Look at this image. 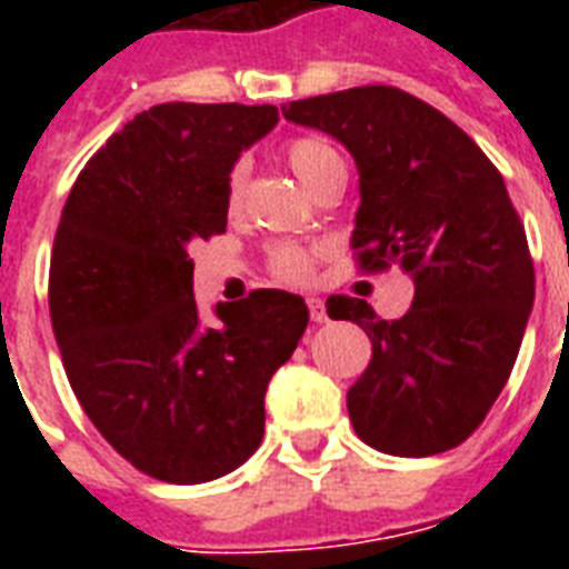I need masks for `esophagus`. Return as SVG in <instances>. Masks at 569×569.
Wrapping results in <instances>:
<instances>
[{
  "instance_id": "1",
  "label": "esophagus",
  "mask_w": 569,
  "mask_h": 569,
  "mask_svg": "<svg viewBox=\"0 0 569 569\" xmlns=\"http://www.w3.org/2000/svg\"><path fill=\"white\" fill-rule=\"evenodd\" d=\"M307 307H310V319L316 321V325H325V321H328L325 301H319V298H310V301H307Z\"/></svg>"
}]
</instances>
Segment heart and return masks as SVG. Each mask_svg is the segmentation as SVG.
<instances>
[{"label":"heart","mask_w":569,"mask_h":569,"mask_svg":"<svg viewBox=\"0 0 569 569\" xmlns=\"http://www.w3.org/2000/svg\"><path fill=\"white\" fill-rule=\"evenodd\" d=\"M283 159L286 164L292 168L295 177L307 186V189L316 194L321 182L333 177L337 171H346V162L328 138L319 136H298L289 138L283 144ZM244 182H248V173H244V164L236 162L223 177V206L227 212H239L241 203H244ZM268 271L283 280V283H307L312 277V253L301 244H277L268 253Z\"/></svg>","instance_id":"obj_1"}]
</instances>
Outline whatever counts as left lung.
Instances as JSON below:
<instances>
[{"label":"left lung","mask_w":569,"mask_h":569,"mask_svg":"<svg viewBox=\"0 0 569 569\" xmlns=\"http://www.w3.org/2000/svg\"><path fill=\"white\" fill-rule=\"evenodd\" d=\"M283 114L355 156L357 266H401L416 283L396 321L360 298H328L330 319L372 339L348 389L357 437L398 458L455 449L508 383L535 303V262L502 173L442 111L392 84L295 100Z\"/></svg>","instance_id":"obj_1"}]
</instances>
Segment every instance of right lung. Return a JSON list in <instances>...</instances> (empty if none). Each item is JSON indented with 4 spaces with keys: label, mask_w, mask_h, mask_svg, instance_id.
<instances>
[{
    "label": "right lung",
    "mask_w": 569,
    "mask_h": 569,
    "mask_svg": "<svg viewBox=\"0 0 569 569\" xmlns=\"http://www.w3.org/2000/svg\"><path fill=\"white\" fill-rule=\"evenodd\" d=\"M277 106L162 102L84 164L49 262V316L79 405L144 476L212 481L259 449L266 389L307 330L298 295L257 289L197 316L189 250L227 230L223 177Z\"/></svg>",
    "instance_id": "1"
}]
</instances>
